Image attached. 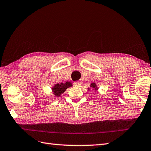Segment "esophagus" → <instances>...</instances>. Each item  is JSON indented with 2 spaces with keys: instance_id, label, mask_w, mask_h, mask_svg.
Returning a JSON list of instances; mask_svg holds the SVG:
<instances>
[{
  "instance_id": "34e87169",
  "label": "esophagus",
  "mask_w": 151,
  "mask_h": 151,
  "mask_svg": "<svg viewBox=\"0 0 151 151\" xmlns=\"http://www.w3.org/2000/svg\"><path fill=\"white\" fill-rule=\"evenodd\" d=\"M73 85H74L75 86H81V83L80 81H75L74 83H73Z\"/></svg>"
}]
</instances>
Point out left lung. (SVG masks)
<instances>
[{
    "mask_svg": "<svg viewBox=\"0 0 151 151\" xmlns=\"http://www.w3.org/2000/svg\"><path fill=\"white\" fill-rule=\"evenodd\" d=\"M90 87H91V88H92V89H95V91H96V90L98 89L97 85H96V84H95V83H92L91 84V85H90ZM88 89L90 90L89 88H88Z\"/></svg>",
    "mask_w": 151,
    "mask_h": 151,
    "instance_id": "obj_1",
    "label": "left lung"
}]
</instances>
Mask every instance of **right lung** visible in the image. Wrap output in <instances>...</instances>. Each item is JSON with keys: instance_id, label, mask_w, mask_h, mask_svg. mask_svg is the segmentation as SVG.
Here are the masks:
<instances>
[{"instance_id": "1", "label": "right lung", "mask_w": 151, "mask_h": 151, "mask_svg": "<svg viewBox=\"0 0 151 151\" xmlns=\"http://www.w3.org/2000/svg\"><path fill=\"white\" fill-rule=\"evenodd\" d=\"M72 84L70 82L66 81V83H56L55 85L52 88V91L54 95L56 96H60L62 93H64L66 90L69 88L70 87H72Z\"/></svg>"}]
</instances>
